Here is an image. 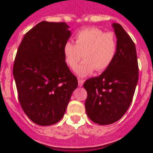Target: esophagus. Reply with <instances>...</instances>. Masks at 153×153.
Returning a JSON list of instances; mask_svg holds the SVG:
<instances>
[{"label":"esophagus","mask_w":153,"mask_h":153,"mask_svg":"<svg viewBox=\"0 0 153 153\" xmlns=\"http://www.w3.org/2000/svg\"><path fill=\"white\" fill-rule=\"evenodd\" d=\"M83 84H84V81L82 80H80V79H78V86H83Z\"/></svg>","instance_id":"obj_1"}]
</instances>
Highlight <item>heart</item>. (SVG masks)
Wrapping results in <instances>:
<instances>
[{
    "mask_svg": "<svg viewBox=\"0 0 153 153\" xmlns=\"http://www.w3.org/2000/svg\"><path fill=\"white\" fill-rule=\"evenodd\" d=\"M75 45L67 42L63 54L67 65L75 69L83 58L85 60L76 69L80 77L92 75L93 72H102L113 62L117 53V41L112 33H104L100 28L92 27L83 29L74 37Z\"/></svg>",
    "mask_w": 153,
    "mask_h": 153,
    "instance_id": "b5f03b06",
    "label": "heart"
}]
</instances>
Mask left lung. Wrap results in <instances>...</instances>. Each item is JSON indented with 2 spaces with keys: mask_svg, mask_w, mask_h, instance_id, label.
Masks as SVG:
<instances>
[{
  "mask_svg": "<svg viewBox=\"0 0 153 153\" xmlns=\"http://www.w3.org/2000/svg\"><path fill=\"white\" fill-rule=\"evenodd\" d=\"M117 39V53L112 65L99 76L84 84L88 97L85 110L94 123L107 125L119 120L128 109L138 82L136 46L120 25H112Z\"/></svg>",
  "mask_w": 153,
  "mask_h": 153,
  "instance_id": "left-lung-1",
  "label": "left lung"
}]
</instances>
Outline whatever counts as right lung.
I'll return each instance as SVG.
<instances>
[{"label":"right lung","mask_w":153,"mask_h":153,"mask_svg":"<svg viewBox=\"0 0 153 153\" xmlns=\"http://www.w3.org/2000/svg\"><path fill=\"white\" fill-rule=\"evenodd\" d=\"M68 28L65 22L41 21L25 35L16 53L13 73L19 102L41 126L60 120L78 86L63 54L72 35Z\"/></svg>","instance_id":"right-lung-1"}]
</instances>
